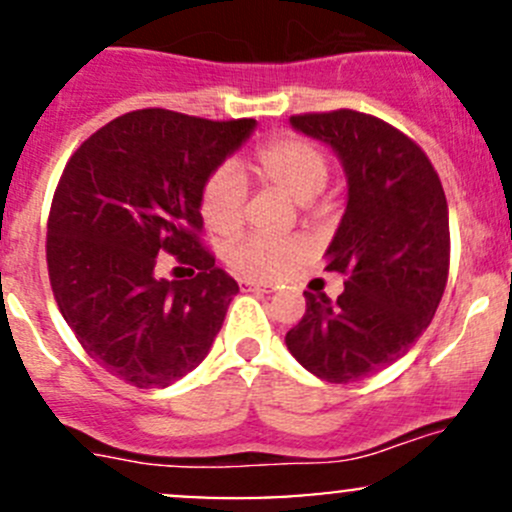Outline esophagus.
<instances>
[{"label":"esophagus","mask_w":512,"mask_h":512,"mask_svg":"<svg viewBox=\"0 0 512 512\" xmlns=\"http://www.w3.org/2000/svg\"><path fill=\"white\" fill-rule=\"evenodd\" d=\"M242 289H247V292H272V285L270 282H257V280H242L240 282Z\"/></svg>","instance_id":"34e87169"}]
</instances>
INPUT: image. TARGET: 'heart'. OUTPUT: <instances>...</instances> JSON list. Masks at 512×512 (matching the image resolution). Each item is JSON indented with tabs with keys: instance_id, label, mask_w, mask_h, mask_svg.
<instances>
[{
	"instance_id": "1",
	"label": "heart",
	"mask_w": 512,
	"mask_h": 512,
	"mask_svg": "<svg viewBox=\"0 0 512 512\" xmlns=\"http://www.w3.org/2000/svg\"><path fill=\"white\" fill-rule=\"evenodd\" d=\"M255 173L262 183L285 190L297 203H309L329 180V158L322 148L299 136H282L262 146L255 156ZM245 178L232 165H223L200 190V215L210 230L232 235L245 220ZM299 237L245 235L225 247V262L247 280H275L304 257Z\"/></svg>"
}]
</instances>
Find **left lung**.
<instances>
[{
	"instance_id": "left-lung-1",
	"label": "left lung",
	"mask_w": 512,
	"mask_h": 512,
	"mask_svg": "<svg viewBox=\"0 0 512 512\" xmlns=\"http://www.w3.org/2000/svg\"><path fill=\"white\" fill-rule=\"evenodd\" d=\"M289 123L332 146L349 198L324 267L347 275L344 292H304L285 342L314 376L347 384L394 364L431 324L451 262L446 195L426 153L381 118L339 108Z\"/></svg>"
}]
</instances>
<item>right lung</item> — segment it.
<instances>
[{
    "label": "right lung",
    "instance_id": "add662e5",
    "mask_svg": "<svg viewBox=\"0 0 512 512\" xmlns=\"http://www.w3.org/2000/svg\"><path fill=\"white\" fill-rule=\"evenodd\" d=\"M255 126L141 108L66 163L46 225L51 292L86 354L126 384L165 389L213 347L240 287L200 242V190ZM163 251L199 275L160 281Z\"/></svg>",
    "mask_w": 512,
    "mask_h": 512
}]
</instances>
